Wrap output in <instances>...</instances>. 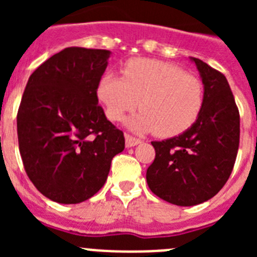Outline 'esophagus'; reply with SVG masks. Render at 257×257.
<instances>
[{
  "mask_svg": "<svg viewBox=\"0 0 257 257\" xmlns=\"http://www.w3.org/2000/svg\"><path fill=\"white\" fill-rule=\"evenodd\" d=\"M124 139H126V147H127V148L135 147V145H138V144H140V143H142V140L138 139V138H134V136L128 135V134H126V135H124Z\"/></svg>",
  "mask_w": 257,
  "mask_h": 257,
  "instance_id": "esophagus-1",
  "label": "esophagus"
}]
</instances>
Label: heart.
<instances>
[{
	"instance_id": "b5f03b06",
	"label": "heart",
	"mask_w": 257,
	"mask_h": 257,
	"mask_svg": "<svg viewBox=\"0 0 257 257\" xmlns=\"http://www.w3.org/2000/svg\"><path fill=\"white\" fill-rule=\"evenodd\" d=\"M97 97L110 121H121L139 106L126 124L138 133L172 138L196 123L205 101L201 79L179 67L154 59H131L122 77L106 73L97 85Z\"/></svg>"
}]
</instances>
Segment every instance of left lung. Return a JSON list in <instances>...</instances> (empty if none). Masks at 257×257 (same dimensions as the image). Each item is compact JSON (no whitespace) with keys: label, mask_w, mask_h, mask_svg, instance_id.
<instances>
[{"label":"left lung","mask_w":257,"mask_h":257,"mask_svg":"<svg viewBox=\"0 0 257 257\" xmlns=\"http://www.w3.org/2000/svg\"><path fill=\"white\" fill-rule=\"evenodd\" d=\"M190 59L205 90L201 114L185 133L152 142L156 158L147 170L149 189L178 206L199 205L217 194L230 176L239 147V112L225 76Z\"/></svg>","instance_id":"8db88e82"}]
</instances>
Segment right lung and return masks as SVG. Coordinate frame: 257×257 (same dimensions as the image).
Returning <instances> with one entry per match:
<instances>
[{"label":"right lung","instance_id":"1","mask_svg":"<svg viewBox=\"0 0 257 257\" xmlns=\"http://www.w3.org/2000/svg\"><path fill=\"white\" fill-rule=\"evenodd\" d=\"M110 51L67 47L31 74L18 110V140L28 178L45 197L73 205L103 188L121 130L108 121L97 85Z\"/></svg>","mask_w":257,"mask_h":257}]
</instances>
